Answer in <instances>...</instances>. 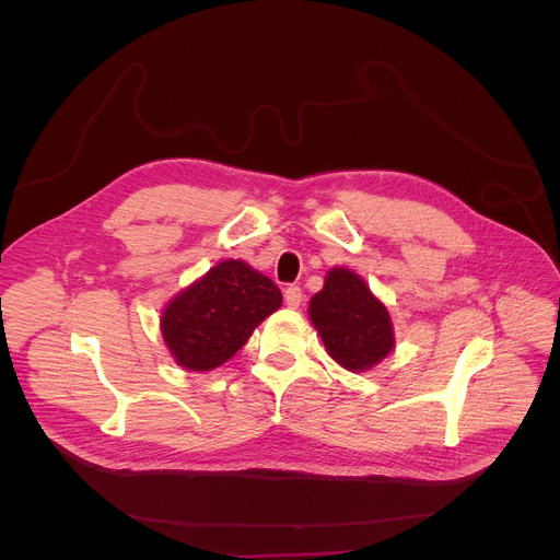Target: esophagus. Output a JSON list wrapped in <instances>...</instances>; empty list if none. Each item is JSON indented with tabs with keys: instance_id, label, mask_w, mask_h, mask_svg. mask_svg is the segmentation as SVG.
<instances>
[{
	"instance_id": "obj_1",
	"label": "esophagus",
	"mask_w": 560,
	"mask_h": 560,
	"mask_svg": "<svg viewBox=\"0 0 560 560\" xmlns=\"http://www.w3.org/2000/svg\"><path fill=\"white\" fill-rule=\"evenodd\" d=\"M302 300H304V293H302L300 287H289L284 291V302H287L289 308H298L302 304Z\"/></svg>"
}]
</instances>
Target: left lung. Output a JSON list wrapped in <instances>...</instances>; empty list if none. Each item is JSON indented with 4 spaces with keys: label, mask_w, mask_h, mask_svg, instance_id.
I'll list each match as a JSON object with an SVG mask.
<instances>
[{
    "label": "left lung",
    "mask_w": 560,
    "mask_h": 560,
    "mask_svg": "<svg viewBox=\"0 0 560 560\" xmlns=\"http://www.w3.org/2000/svg\"><path fill=\"white\" fill-rule=\"evenodd\" d=\"M327 355L351 373L377 366L395 349V325L386 304L347 267H331L308 304Z\"/></svg>",
    "instance_id": "8db88e82"
}]
</instances>
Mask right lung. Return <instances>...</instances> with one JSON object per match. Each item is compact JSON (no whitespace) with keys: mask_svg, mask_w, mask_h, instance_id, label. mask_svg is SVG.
<instances>
[{"mask_svg":"<svg viewBox=\"0 0 560 560\" xmlns=\"http://www.w3.org/2000/svg\"><path fill=\"white\" fill-rule=\"evenodd\" d=\"M280 306L282 293L267 276L229 258L163 306L161 336L178 366L205 373L229 362Z\"/></svg>","mask_w":560,"mask_h":560,"instance_id":"1","label":"right lung"}]
</instances>
